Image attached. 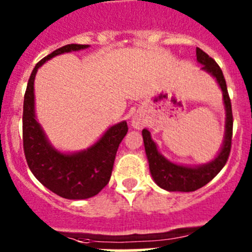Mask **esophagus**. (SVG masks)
Masks as SVG:
<instances>
[{
  "mask_svg": "<svg viewBox=\"0 0 252 252\" xmlns=\"http://www.w3.org/2000/svg\"><path fill=\"white\" fill-rule=\"evenodd\" d=\"M131 123H133L134 128H138V129L141 128V126H142L141 119L138 118V117H135V118H133V122H131Z\"/></svg>",
  "mask_w": 252,
  "mask_h": 252,
  "instance_id": "34e87169",
  "label": "esophagus"
}]
</instances>
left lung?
I'll list each match as a JSON object with an SVG mask.
<instances>
[{"instance_id": "obj_1", "label": "left lung", "mask_w": 252, "mask_h": 252, "mask_svg": "<svg viewBox=\"0 0 252 252\" xmlns=\"http://www.w3.org/2000/svg\"><path fill=\"white\" fill-rule=\"evenodd\" d=\"M196 56L197 61L202 64V69H205L206 72H208L217 79L218 84L223 91V100H224L225 112H227L224 142H223V147L220 155L210 163L200 167L178 166V164L167 161L157 151L156 144L152 141L150 131L146 129H142L145 151H146L147 159H149L150 172H151L152 178L158 187L168 190V191L189 192L205 187L225 166L228 158H229L230 149H232L233 112L224 75H223L220 65L216 63V61L204 52L201 48H196Z\"/></svg>"}]
</instances>
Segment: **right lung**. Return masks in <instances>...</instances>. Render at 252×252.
I'll list each match as a JSON object with an SVG mask.
<instances>
[{
  "label": "right lung",
  "mask_w": 252,
  "mask_h": 252,
  "mask_svg": "<svg viewBox=\"0 0 252 252\" xmlns=\"http://www.w3.org/2000/svg\"><path fill=\"white\" fill-rule=\"evenodd\" d=\"M89 45H65L42 58L32 69L23 103V149L32 173L48 190L70 200L89 199L97 195L110 182L119 144L128 131L126 122L111 126L90 149L73 155L61 154L46 140L35 119L34 79L37 68L47 60Z\"/></svg>",
  "instance_id": "obj_1"
}]
</instances>
